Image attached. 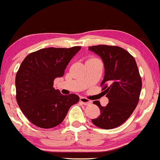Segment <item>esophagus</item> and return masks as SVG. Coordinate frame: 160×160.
I'll list each match as a JSON object with an SVG mask.
<instances>
[{
  "instance_id": "obj_1",
  "label": "esophagus",
  "mask_w": 160,
  "mask_h": 160,
  "mask_svg": "<svg viewBox=\"0 0 160 160\" xmlns=\"http://www.w3.org/2000/svg\"><path fill=\"white\" fill-rule=\"evenodd\" d=\"M80 103H82V104L86 105V106L89 105L92 103V101H90V100H88V98H83V97L80 98Z\"/></svg>"
}]
</instances>
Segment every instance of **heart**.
Here are the masks:
<instances>
[{
    "label": "heart",
    "instance_id": "b5f03b06",
    "mask_svg": "<svg viewBox=\"0 0 160 160\" xmlns=\"http://www.w3.org/2000/svg\"><path fill=\"white\" fill-rule=\"evenodd\" d=\"M92 59H95V58H92Z\"/></svg>",
    "mask_w": 160,
    "mask_h": 160
}]
</instances>
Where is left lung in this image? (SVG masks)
<instances>
[{"label":"left lung","instance_id":"1","mask_svg":"<svg viewBox=\"0 0 160 160\" xmlns=\"http://www.w3.org/2000/svg\"><path fill=\"white\" fill-rule=\"evenodd\" d=\"M88 50L103 62L105 74L101 86L109 99L105 107L98 101L93 102L99 107L101 114L92 122L105 130L115 128L128 120L138 104L142 79L137 65L129 52L118 46H92Z\"/></svg>","mask_w":160,"mask_h":160}]
</instances>
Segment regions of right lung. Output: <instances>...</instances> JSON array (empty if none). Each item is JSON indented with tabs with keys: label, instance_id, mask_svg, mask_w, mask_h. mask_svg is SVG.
<instances>
[{
	"label": "right lung",
	"instance_id": "1",
	"mask_svg": "<svg viewBox=\"0 0 160 160\" xmlns=\"http://www.w3.org/2000/svg\"><path fill=\"white\" fill-rule=\"evenodd\" d=\"M81 47L47 48L25 57L15 76L16 101L32 124L41 128L60 124L80 98L63 95L53 88V81L64 75L67 65Z\"/></svg>",
	"mask_w": 160,
	"mask_h": 160
}]
</instances>
